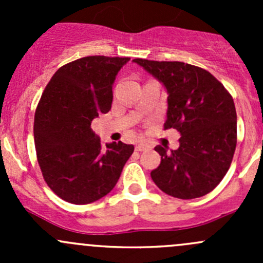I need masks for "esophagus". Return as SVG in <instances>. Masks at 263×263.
I'll use <instances>...</instances> for the list:
<instances>
[{
	"label": "esophagus",
	"mask_w": 263,
	"mask_h": 263,
	"mask_svg": "<svg viewBox=\"0 0 263 263\" xmlns=\"http://www.w3.org/2000/svg\"><path fill=\"white\" fill-rule=\"evenodd\" d=\"M146 148H147V146L145 144H137L136 147H135V150H136V151H144V150H146Z\"/></svg>",
	"instance_id": "34e87169"
}]
</instances>
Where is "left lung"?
Segmentation results:
<instances>
[{
    "label": "left lung",
    "instance_id": "left-lung-1",
    "mask_svg": "<svg viewBox=\"0 0 263 263\" xmlns=\"http://www.w3.org/2000/svg\"><path fill=\"white\" fill-rule=\"evenodd\" d=\"M168 91L164 129L181 134L179 147L156 146L160 165L151 172L164 193L182 200L208 195L232 164L237 146V112L224 85L209 71L184 62L136 58Z\"/></svg>",
    "mask_w": 263,
    "mask_h": 263
}]
</instances>
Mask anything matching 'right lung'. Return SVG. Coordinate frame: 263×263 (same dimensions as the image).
I'll list each match as a JSON object with an SVG mask.
<instances>
[{
	"label": "right lung",
	"instance_id": "1",
	"mask_svg": "<svg viewBox=\"0 0 263 263\" xmlns=\"http://www.w3.org/2000/svg\"><path fill=\"white\" fill-rule=\"evenodd\" d=\"M128 57L89 55L62 66L42 94L34 117L36 159L58 197L86 205L115 188L134 145L102 146L91 121L112 107V85Z\"/></svg>",
	"mask_w": 263,
	"mask_h": 263
}]
</instances>
